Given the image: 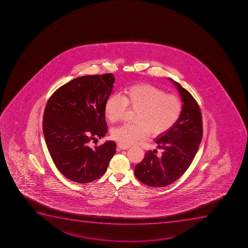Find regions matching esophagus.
<instances>
[{
	"label": "esophagus",
	"mask_w": 248,
	"mask_h": 248,
	"mask_svg": "<svg viewBox=\"0 0 248 248\" xmlns=\"http://www.w3.org/2000/svg\"><path fill=\"white\" fill-rule=\"evenodd\" d=\"M118 147L120 148V150H128V149L130 148V145H123V144L119 143L118 144Z\"/></svg>",
	"instance_id": "34e87169"
}]
</instances>
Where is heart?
<instances>
[{"label":"heart","mask_w":248,"mask_h":248,"mask_svg":"<svg viewBox=\"0 0 248 248\" xmlns=\"http://www.w3.org/2000/svg\"><path fill=\"white\" fill-rule=\"evenodd\" d=\"M128 108L137 109L134 124H126L111 131V138L123 145H129L145 139L150 133L158 137L176 124L183 110L180 98L167 93L151 84H137L123 91L121 95L108 97L104 114L108 121L122 120Z\"/></svg>","instance_id":"1"}]
</instances>
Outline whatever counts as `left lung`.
<instances>
[{
  "instance_id": "left-lung-1",
  "label": "left lung",
  "mask_w": 248,
  "mask_h": 248,
  "mask_svg": "<svg viewBox=\"0 0 248 248\" xmlns=\"http://www.w3.org/2000/svg\"><path fill=\"white\" fill-rule=\"evenodd\" d=\"M181 96L183 110L179 120L168 132L155 139L162 156L149 150L135 167L139 181L154 187H162L176 181L193 161L203 135L202 115L193 96L170 78Z\"/></svg>"
}]
</instances>
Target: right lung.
I'll list each match as a JSON object with an SVG mask.
<instances>
[{
  "label": "right lung",
  "instance_id": "right-lung-1",
  "mask_svg": "<svg viewBox=\"0 0 248 248\" xmlns=\"http://www.w3.org/2000/svg\"><path fill=\"white\" fill-rule=\"evenodd\" d=\"M114 82L111 74L79 77L57 89L47 101L43 120L45 141L57 169L71 181L86 184L100 178L115 155L113 140L89 147L91 140L108 133L104 104Z\"/></svg>",
  "mask_w": 248,
  "mask_h": 248
}]
</instances>
